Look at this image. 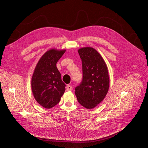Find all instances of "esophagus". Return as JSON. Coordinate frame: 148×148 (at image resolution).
Returning a JSON list of instances; mask_svg holds the SVG:
<instances>
[{"label":"esophagus","mask_w":148,"mask_h":148,"mask_svg":"<svg viewBox=\"0 0 148 148\" xmlns=\"http://www.w3.org/2000/svg\"><path fill=\"white\" fill-rule=\"evenodd\" d=\"M71 90H72V86L71 85H67L66 90H67V91H71Z\"/></svg>","instance_id":"1"}]
</instances>
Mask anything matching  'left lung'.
Here are the masks:
<instances>
[{
    "instance_id": "1",
    "label": "left lung",
    "mask_w": 148,
    "mask_h": 148,
    "mask_svg": "<svg viewBox=\"0 0 148 148\" xmlns=\"http://www.w3.org/2000/svg\"><path fill=\"white\" fill-rule=\"evenodd\" d=\"M82 62L83 79L75 88L77 101L86 109L97 106L109 88V77L106 62L98 52L91 47L78 50Z\"/></svg>"
}]
</instances>
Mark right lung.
I'll list each match as a JSON object with an SVG mask.
<instances>
[{
	"instance_id": "obj_1",
	"label": "right lung",
	"mask_w": 148,
	"mask_h": 148,
	"mask_svg": "<svg viewBox=\"0 0 148 148\" xmlns=\"http://www.w3.org/2000/svg\"><path fill=\"white\" fill-rule=\"evenodd\" d=\"M65 50L52 49L43 54L35 66L32 78V90L36 101L50 109L59 103L65 90L56 64Z\"/></svg>"
}]
</instances>
